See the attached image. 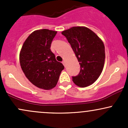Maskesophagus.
<instances>
[{
	"instance_id": "obj_1",
	"label": "esophagus",
	"mask_w": 128,
	"mask_h": 128,
	"mask_svg": "<svg viewBox=\"0 0 128 128\" xmlns=\"http://www.w3.org/2000/svg\"><path fill=\"white\" fill-rule=\"evenodd\" d=\"M62 63L63 65H64V66H66V61H63L62 62Z\"/></svg>"
}]
</instances>
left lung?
Wrapping results in <instances>:
<instances>
[{"label":"left lung","instance_id":"left-lung-1","mask_svg":"<svg viewBox=\"0 0 128 128\" xmlns=\"http://www.w3.org/2000/svg\"><path fill=\"white\" fill-rule=\"evenodd\" d=\"M71 45L80 64V72L72 76L73 82L80 87L93 84L102 73L105 62V46L92 30L75 26L62 32Z\"/></svg>","mask_w":128,"mask_h":128}]
</instances>
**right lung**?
<instances>
[{"label": "right lung", "mask_w": 128, "mask_h": 128, "mask_svg": "<svg viewBox=\"0 0 128 128\" xmlns=\"http://www.w3.org/2000/svg\"><path fill=\"white\" fill-rule=\"evenodd\" d=\"M56 33L46 29L36 30L27 38L20 51V63L23 73L32 84L40 88L55 87L64 68L50 50Z\"/></svg>", "instance_id": "1"}]
</instances>
